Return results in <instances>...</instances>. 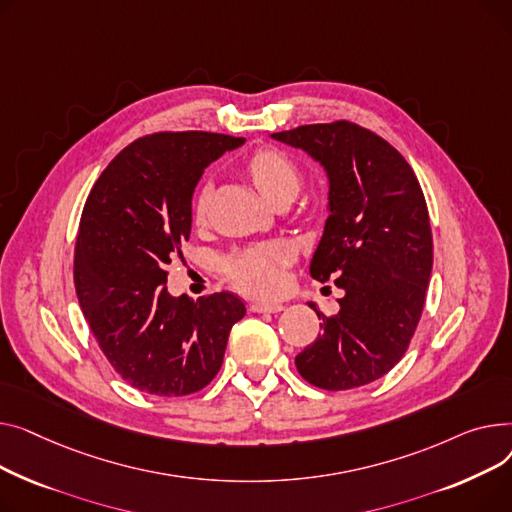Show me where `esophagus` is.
<instances>
[{"label": "esophagus", "instance_id": "esophagus-1", "mask_svg": "<svg viewBox=\"0 0 512 512\" xmlns=\"http://www.w3.org/2000/svg\"><path fill=\"white\" fill-rule=\"evenodd\" d=\"M248 308L254 314H277V312L283 310V304H277V302H254Z\"/></svg>", "mask_w": 512, "mask_h": 512}]
</instances>
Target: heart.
Listing matches in <instances>:
<instances>
[{"instance_id": "1", "label": "heart", "mask_w": 512, "mask_h": 512, "mask_svg": "<svg viewBox=\"0 0 512 512\" xmlns=\"http://www.w3.org/2000/svg\"><path fill=\"white\" fill-rule=\"evenodd\" d=\"M248 173L260 194L270 202L293 200L302 188V175L295 163L277 148H260L248 159ZM198 213L204 208V194L196 202ZM291 262L289 246L281 242L256 244L237 250L225 260V273L250 295L277 293L283 285V270Z\"/></svg>"}]
</instances>
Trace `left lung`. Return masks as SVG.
I'll return each mask as SVG.
<instances>
[{"instance_id": "1", "label": "left lung", "mask_w": 512, "mask_h": 512, "mask_svg": "<svg viewBox=\"0 0 512 512\" xmlns=\"http://www.w3.org/2000/svg\"><path fill=\"white\" fill-rule=\"evenodd\" d=\"M318 161L328 177V219L310 275L345 291L339 314L295 357L297 372L324 390L382 378L407 351L432 273L426 198L409 163L378 134L345 122L270 134Z\"/></svg>"}]
</instances>
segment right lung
I'll list each match as a JSON object with an SVG mask.
<instances>
[{
	"label": "right lung",
	"mask_w": 512,
	"mask_h": 512,
	"mask_svg": "<svg viewBox=\"0 0 512 512\" xmlns=\"http://www.w3.org/2000/svg\"><path fill=\"white\" fill-rule=\"evenodd\" d=\"M244 144L215 132H157L119 153L90 190L76 237L74 285L113 370L157 397L198 393L217 376L246 306L229 291H167V264L192 229L202 171Z\"/></svg>",
	"instance_id": "obj_1"
}]
</instances>
